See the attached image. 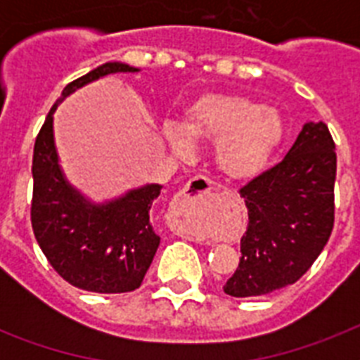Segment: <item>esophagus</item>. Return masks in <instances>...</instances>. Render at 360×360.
I'll return each mask as SVG.
<instances>
[{
    "label": "esophagus",
    "mask_w": 360,
    "mask_h": 360,
    "mask_svg": "<svg viewBox=\"0 0 360 360\" xmlns=\"http://www.w3.org/2000/svg\"><path fill=\"white\" fill-rule=\"evenodd\" d=\"M214 186L207 177L198 175L194 179H191L183 186V191L177 196V203L179 205H192V207H200L202 203L207 202V198L213 194Z\"/></svg>",
    "instance_id": "34e87169"
}]
</instances>
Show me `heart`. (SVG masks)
<instances>
[{
  "label": "heart",
  "instance_id": "obj_1",
  "mask_svg": "<svg viewBox=\"0 0 360 360\" xmlns=\"http://www.w3.org/2000/svg\"><path fill=\"white\" fill-rule=\"evenodd\" d=\"M162 134L177 155H191L192 141L214 143V166L228 181L246 183L262 174L282 140L274 112L254 98L207 93L186 106L181 129L164 124Z\"/></svg>",
  "mask_w": 360,
  "mask_h": 360
}]
</instances>
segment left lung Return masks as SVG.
Wrapping results in <instances>:
<instances>
[{
  "instance_id": "8db88e82",
  "label": "left lung",
  "mask_w": 360,
  "mask_h": 360,
  "mask_svg": "<svg viewBox=\"0 0 360 360\" xmlns=\"http://www.w3.org/2000/svg\"><path fill=\"white\" fill-rule=\"evenodd\" d=\"M335 140L325 123H307L282 162L239 191L248 209L231 297H259L295 284L335 226Z\"/></svg>"
}]
</instances>
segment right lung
Segmentation results:
<instances>
[{"mask_svg": "<svg viewBox=\"0 0 360 360\" xmlns=\"http://www.w3.org/2000/svg\"><path fill=\"white\" fill-rule=\"evenodd\" d=\"M124 63H104L67 84L48 112L33 149L31 226L56 273L70 285L95 293L138 290L160 245L149 220L160 185H146L114 202H87L67 183L53 143V112L78 87L114 72H136Z\"/></svg>", "mask_w": 360, "mask_h": 360, "instance_id": "add662e5", "label": "right lung"}]
</instances>
